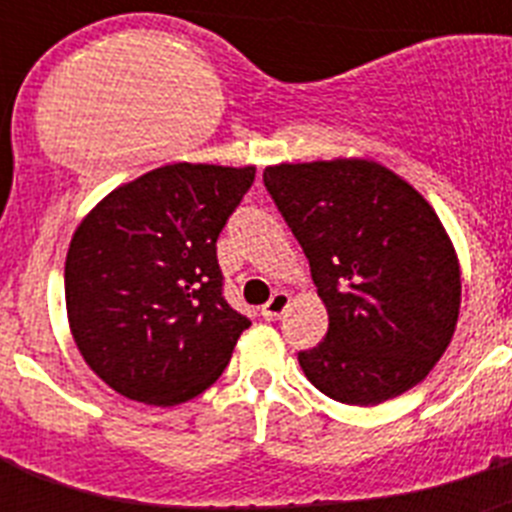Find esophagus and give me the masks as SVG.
I'll return each mask as SVG.
<instances>
[{
  "instance_id": "esophagus-1",
  "label": "esophagus",
  "mask_w": 512,
  "mask_h": 512,
  "mask_svg": "<svg viewBox=\"0 0 512 512\" xmlns=\"http://www.w3.org/2000/svg\"><path fill=\"white\" fill-rule=\"evenodd\" d=\"M287 307H289L287 292H274V295H271V300L261 307V315H264L266 320H279Z\"/></svg>"
}]
</instances>
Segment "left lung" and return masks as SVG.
Returning <instances> with one entry per match:
<instances>
[{
    "label": "left lung",
    "mask_w": 512,
    "mask_h": 512,
    "mask_svg": "<svg viewBox=\"0 0 512 512\" xmlns=\"http://www.w3.org/2000/svg\"><path fill=\"white\" fill-rule=\"evenodd\" d=\"M264 184L328 310L323 341L297 354L312 387L369 408L423 382L461 305L459 256L428 200L369 158L266 166Z\"/></svg>",
    "instance_id": "obj_1"
}]
</instances>
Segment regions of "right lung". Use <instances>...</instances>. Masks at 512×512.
Here are the masks:
<instances>
[{
    "label": "right lung",
    "instance_id": "obj_1",
    "mask_svg": "<svg viewBox=\"0 0 512 512\" xmlns=\"http://www.w3.org/2000/svg\"><path fill=\"white\" fill-rule=\"evenodd\" d=\"M253 176L256 166H161L112 189L71 235V336L122 397L171 408L228 366L251 320L223 300L215 243Z\"/></svg>",
    "mask_w": 512,
    "mask_h": 512
}]
</instances>
